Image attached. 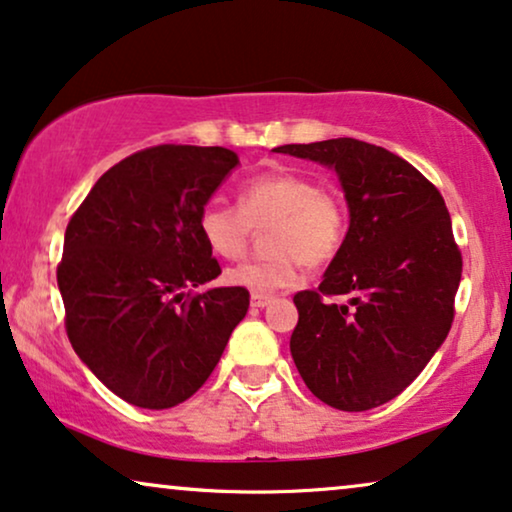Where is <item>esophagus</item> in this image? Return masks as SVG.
Returning <instances> with one entry per match:
<instances>
[{
    "label": "esophagus",
    "instance_id": "esophagus-1",
    "mask_svg": "<svg viewBox=\"0 0 512 512\" xmlns=\"http://www.w3.org/2000/svg\"><path fill=\"white\" fill-rule=\"evenodd\" d=\"M272 303L270 294H251V308H265Z\"/></svg>",
    "mask_w": 512,
    "mask_h": 512
}]
</instances>
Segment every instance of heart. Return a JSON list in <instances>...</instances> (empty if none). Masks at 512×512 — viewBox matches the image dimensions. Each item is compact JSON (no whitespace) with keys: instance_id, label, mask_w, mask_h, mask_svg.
Returning <instances> with one entry per match:
<instances>
[{"instance_id":"1","label":"heart","mask_w":512,"mask_h":512,"mask_svg":"<svg viewBox=\"0 0 512 512\" xmlns=\"http://www.w3.org/2000/svg\"><path fill=\"white\" fill-rule=\"evenodd\" d=\"M265 225H270L265 247L272 254L225 272L232 287L270 294L301 282L305 261L331 263L348 237V211L336 192L317 188L313 178L282 171L244 183L237 192V207L207 202L197 216L204 244L221 258H240L254 228Z\"/></svg>"}]
</instances>
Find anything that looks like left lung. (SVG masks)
<instances>
[{"label": "left lung", "mask_w": 512, "mask_h": 512, "mask_svg": "<svg viewBox=\"0 0 512 512\" xmlns=\"http://www.w3.org/2000/svg\"><path fill=\"white\" fill-rule=\"evenodd\" d=\"M275 152L334 169L350 211L322 284L294 296L291 357L317 400L374 409L421 374L454 322L463 261L447 204L407 159L357 138ZM334 295L349 301L331 302Z\"/></svg>", "instance_id": "8db88e82"}]
</instances>
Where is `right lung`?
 Returning <instances> with one entry per match:
<instances>
[{
	"instance_id": "right-lung-1",
	"label": "right lung",
	"mask_w": 512,
	"mask_h": 512,
	"mask_svg": "<svg viewBox=\"0 0 512 512\" xmlns=\"http://www.w3.org/2000/svg\"><path fill=\"white\" fill-rule=\"evenodd\" d=\"M237 164L218 145L145 148L105 171L70 218L56 272L68 338L134 407L195 395L247 315V289L192 291L221 275L197 216Z\"/></svg>"
}]
</instances>
